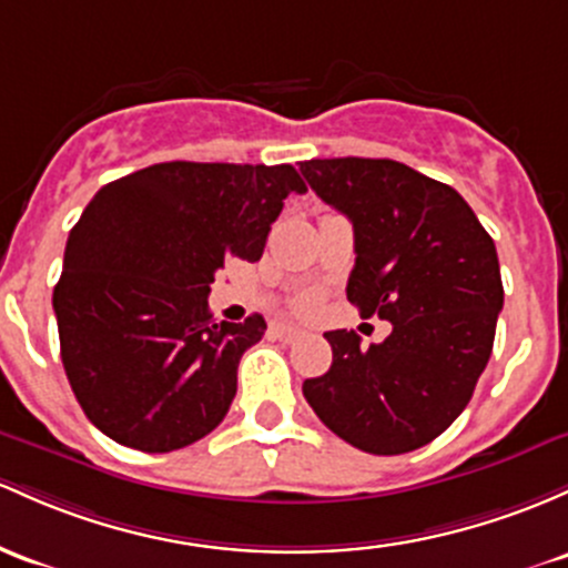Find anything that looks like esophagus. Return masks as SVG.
Here are the masks:
<instances>
[{"label":"esophagus","mask_w":568,"mask_h":568,"mask_svg":"<svg viewBox=\"0 0 568 568\" xmlns=\"http://www.w3.org/2000/svg\"><path fill=\"white\" fill-rule=\"evenodd\" d=\"M272 334L277 336L280 342H294V339H298V336H302V328L285 326V323H280V326L272 328Z\"/></svg>","instance_id":"obj_1"}]
</instances>
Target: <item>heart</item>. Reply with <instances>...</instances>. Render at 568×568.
I'll return each instance as SVG.
<instances>
[{"label": "heart", "instance_id": "b5f03b06", "mask_svg": "<svg viewBox=\"0 0 568 568\" xmlns=\"http://www.w3.org/2000/svg\"><path fill=\"white\" fill-rule=\"evenodd\" d=\"M315 304V296L310 294V296H304V298H298V310H310Z\"/></svg>", "mask_w": 568, "mask_h": 568}]
</instances>
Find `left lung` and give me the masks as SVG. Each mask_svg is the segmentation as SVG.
Wrapping results in <instances>:
<instances>
[{"instance_id": "left-lung-1", "label": "left lung", "mask_w": 568, "mask_h": 568, "mask_svg": "<svg viewBox=\"0 0 568 568\" xmlns=\"http://www.w3.org/2000/svg\"><path fill=\"white\" fill-rule=\"evenodd\" d=\"M298 170L353 223L347 302L394 323L369 347L328 332L332 366L304 379V398L358 450H417L464 413L494 351L504 307L494 240L456 189L398 161L347 155Z\"/></svg>"}]
</instances>
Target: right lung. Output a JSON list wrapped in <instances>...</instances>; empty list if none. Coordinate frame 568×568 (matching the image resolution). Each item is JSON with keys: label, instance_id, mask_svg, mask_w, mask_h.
Instances as JSON below:
<instances>
[{"label": "right lung", "instance_id": "obj_1", "mask_svg": "<svg viewBox=\"0 0 568 568\" xmlns=\"http://www.w3.org/2000/svg\"><path fill=\"white\" fill-rule=\"evenodd\" d=\"M294 191L307 185L291 164L196 161L97 191L67 240L53 310L67 379L99 432L170 453L226 417L242 353L266 323H215L210 283L226 258H261Z\"/></svg>", "mask_w": 568, "mask_h": 568}]
</instances>
